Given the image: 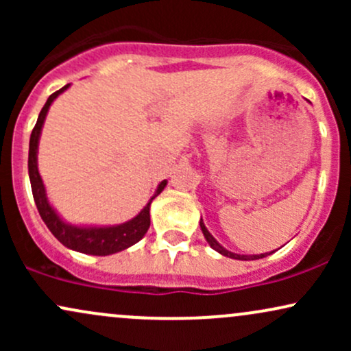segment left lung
Returning a JSON list of instances; mask_svg holds the SVG:
<instances>
[{"label": "left lung", "mask_w": 351, "mask_h": 351, "mask_svg": "<svg viewBox=\"0 0 351 351\" xmlns=\"http://www.w3.org/2000/svg\"><path fill=\"white\" fill-rule=\"evenodd\" d=\"M199 226H201V231H203V234H204V239L208 241V244L211 245V247L215 249L216 252H219L221 256L231 257V259H236V261H256V259H263V257H265V256H271V254L274 252V251L264 252V254H237V252H231V251H228L226 247H223V245H221L215 239V237H213L211 232L208 231V228L204 226L203 217H201V219H199Z\"/></svg>", "instance_id": "left-lung-1"}]
</instances>
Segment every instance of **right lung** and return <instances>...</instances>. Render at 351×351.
<instances>
[{
    "label": "right lung",
    "instance_id": "add662e5",
    "mask_svg": "<svg viewBox=\"0 0 351 351\" xmlns=\"http://www.w3.org/2000/svg\"><path fill=\"white\" fill-rule=\"evenodd\" d=\"M69 88V84L59 88L58 92L49 95L47 102L44 104L41 114L38 117V122L33 128V134L29 138V156H27V170H29V181L31 188H33L34 203L38 206L39 215L46 226L54 234L56 239L60 244L66 245L67 249L77 251L82 254H90V256H110V254L120 252L123 249H128L130 245L138 243L142 237L147 234L148 228H150V206L152 201L163 191L168 181L163 180L153 193V196L148 199L142 211L138 213L132 219L125 221L122 224H114V226H94V224H72L69 221L64 219L59 215L58 209L51 204L47 198L46 186L44 181L39 175L38 168V148L39 138H41V132L44 127V120H46L49 107L52 106L56 99L59 97L62 92Z\"/></svg>",
    "mask_w": 351,
    "mask_h": 351
}]
</instances>
